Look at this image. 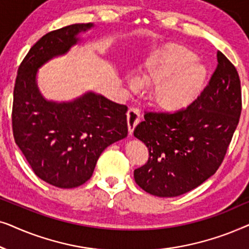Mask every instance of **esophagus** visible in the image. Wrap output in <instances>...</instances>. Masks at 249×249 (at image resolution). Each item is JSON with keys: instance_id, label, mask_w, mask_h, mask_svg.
Wrapping results in <instances>:
<instances>
[{"instance_id": "esophagus-1", "label": "esophagus", "mask_w": 249, "mask_h": 249, "mask_svg": "<svg viewBox=\"0 0 249 249\" xmlns=\"http://www.w3.org/2000/svg\"><path fill=\"white\" fill-rule=\"evenodd\" d=\"M139 121H141V112H139L138 108H129V111L127 112V124L129 134H132V131H134L136 125L139 124Z\"/></svg>"}]
</instances>
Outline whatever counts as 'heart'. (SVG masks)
<instances>
[{
	"label": "heart",
	"mask_w": 249,
	"mask_h": 249,
	"mask_svg": "<svg viewBox=\"0 0 249 249\" xmlns=\"http://www.w3.org/2000/svg\"><path fill=\"white\" fill-rule=\"evenodd\" d=\"M196 54L179 45L168 44L151 53L137 74L138 83L152 86V103L160 110L176 112L188 105L202 87L206 71L196 63ZM131 86L137 81L131 78Z\"/></svg>",
	"instance_id": "obj_1"
}]
</instances>
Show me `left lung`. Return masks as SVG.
Returning a JSON list of instances; mask_svg holds the SVG:
<instances>
[{
	"label": "left lung",
	"instance_id": "left-lung-1",
	"mask_svg": "<svg viewBox=\"0 0 249 249\" xmlns=\"http://www.w3.org/2000/svg\"><path fill=\"white\" fill-rule=\"evenodd\" d=\"M217 66L195 101L176 112H145L135 137L148 160L134 171L146 193L176 197L198 187L223 162L241 113L236 67L217 51Z\"/></svg>",
	"mask_w": 249,
	"mask_h": 249
}]
</instances>
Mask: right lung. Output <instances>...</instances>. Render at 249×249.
<instances>
[{
	"instance_id": "obj_1",
	"label": "right lung",
	"mask_w": 249,
	"mask_h": 249,
	"mask_svg": "<svg viewBox=\"0 0 249 249\" xmlns=\"http://www.w3.org/2000/svg\"><path fill=\"white\" fill-rule=\"evenodd\" d=\"M91 23H74L44 35L20 63L13 89L16 144L37 177L59 188L81 186L102 152L128 134L125 105L88 93L71 103L47 102L36 85L37 69L77 43Z\"/></svg>"
}]
</instances>
